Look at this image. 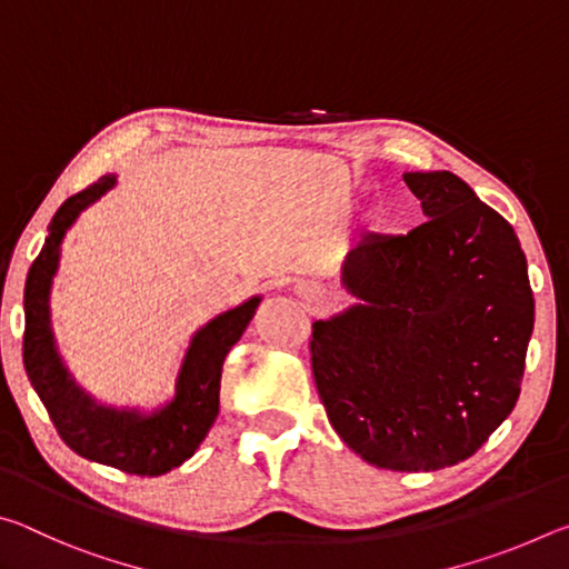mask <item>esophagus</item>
<instances>
[{"mask_svg":"<svg viewBox=\"0 0 569 569\" xmlns=\"http://www.w3.org/2000/svg\"><path fill=\"white\" fill-rule=\"evenodd\" d=\"M301 291H303V296H311V298H313V296H319V291H316V288H313V286H303V288H301Z\"/></svg>","mask_w":569,"mask_h":569,"instance_id":"obj_1","label":"esophagus"}]
</instances>
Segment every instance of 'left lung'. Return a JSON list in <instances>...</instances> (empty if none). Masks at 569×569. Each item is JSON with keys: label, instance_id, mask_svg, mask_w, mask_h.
<instances>
[{"label": "left lung", "instance_id": "8db88e82", "mask_svg": "<svg viewBox=\"0 0 569 569\" xmlns=\"http://www.w3.org/2000/svg\"><path fill=\"white\" fill-rule=\"evenodd\" d=\"M427 220L366 236L341 283L361 303L313 323L321 403L373 467L435 471L469 459L512 413L535 298L515 228L455 172H407Z\"/></svg>", "mask_w": 569, "mask_h": 569}]
</instances>
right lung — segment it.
<instances>
[{
  "mask_svg": "<svg viewBox=\"0 0 569 569\" xmlns=\"http://www.w3.org/2000/svg\"><path fill=\"white\" fill-rule=\"evenodd\" d=\"M118 178L102 176L57 210L50 236L34 258L24 286V369L37 397L42 399L57 435L77 455L108 465L128 475L160 477L196 455L200 441L213 427L220 403V371L233 343L243 336L261 298H250L216 316L192 336L186 361L180 366L176 397L166 407L140 413L138 409H112L77 387L57 353L50 326L52 278L60 266V246L70 226L84 208L104 196Z\"/></svg>",
  "mask_w": 569,
  "mask_h": 569,
  "instance_id": "1",
  "label": "right lung"
}]
</instances>
